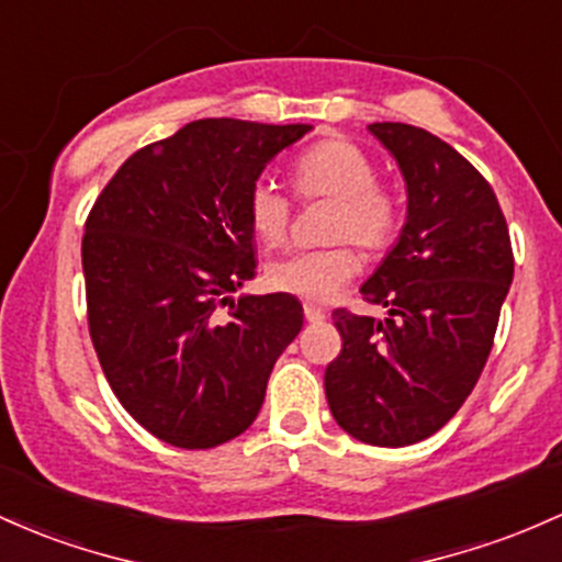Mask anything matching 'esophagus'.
Returning a JSON list of instances; mask_svg holds the SVG:
<instances>
[{
	"label": "esophagus",
	"mask_w": 562,
	"mask_h": 562,
	"mask_svg": "<svg viewBox=\"0 0 562 562\" xmlns=\"http://www.w3.org/2000/svg\"><path fill=\"white\" fill-rule=\"evenodd\" d=\"M304 314L310 323H323L325 319V310L323 306H314V304H304Z\"/></svg>",
	"instance_id": "esophagus-1"
}]
</instances>
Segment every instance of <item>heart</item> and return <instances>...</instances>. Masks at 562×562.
<instances>
[{
	"label": "heart",
	"mask_w": 562,
	"mask_h": 562,
	"mask_svg": "<svg viewBox=\"0 0 562 562\" xmlns=\"http://www.w3.org/2000/svg\"><path fill=\"white\" fill-rule=\"evenodd\" d=\"M291 183L299 200H330L328 239H349L328 248L299 250L267 267L271 291L304 301H330L360 271V256L384 252L403 226V202L379 181L373 159L347 138H323L304 149L291 165ZM293 200L271 178H258L245 196V215L258 243L277 248L293 224Z\"/></svg>",
	"instance_id": "heart-1"
}]
</instances>
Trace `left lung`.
Segmentation results:
<instances>
[{
  "label": "left lung",
  "instance_id": "left-lung-1",
  "mask_svg": "<svg viewBox=\"0 0 562 562\" xmlns=\"http://www.w3.org/2000/svg\"><path fill=\"white\" fill-rule=\"evenodd\" d=\"M408 183L400 243L360 288L386 317L333 312L344 347L325 397L355 440L403 448L427 440L464 405L488 360L515 256L491 183L422 127L373 122Z\"/></svg>",
  "mask_w": 562,
  "mask_h": 562
}]
</instances>
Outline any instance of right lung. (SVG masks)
I'll return each instance as SVG.
<instances>
[{
    "label": "right lung",
    "mask_w": 562,
    "mask_h": 562,
    "mask_svg": "<svg viewBox=\"0 0 562 562\" xmlns=\"http://www.w3.org/2000/svg\"><path fill=\"white\" fill-rule=\"evenodd\" d=\"M310 131L189 122L127 157L85 221L98 362L122 408L168 446L205 451L243 435L304 325L295 295L232 293L256 274L245 196Z\"/></svg>",
    "instance_id": "1"
}]
</instances>
